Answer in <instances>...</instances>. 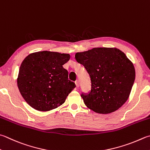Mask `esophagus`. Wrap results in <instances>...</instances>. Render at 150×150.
I'll return each instance as SVG.
<instances>
[{
	"label": "esophagus",
	"mask_w": 150,
	"mask_h": 150,
	"mask_svg": "<svg viewBox=\"0 0 150 150\" xmlns=\"http://www.w3.org/2000/svg\"><path fill=\"white\" fill-rule=\"evenodd\" d=\"M75 83H76V87H80V82H79L78 80H76V81H75Z\"/></svg>",
	"instance_id": "1"
}]
</instances>
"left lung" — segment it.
<instances>
[{"mask_svg":"<svg viewBox=\"0 0 150 150\" xmlns=\"http://www.w3.org/2000/svg\"><path fill=\"white\" fill-rule=\"evenodd\" d=\"M91 81V91L82 94L86 106L98 114L116 111L128 100L135 79L133 63L115 47H94L76 53Z\"/></svg>","mask_w":150,"mask_h":150,"instance_id":"8db88e82","label":"left lung"}]
</instances>
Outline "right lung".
<instances>
[{
	"label": "right lung",
	"instance_id": "right-lung-1",
	"mask_svg": "<svg viewBox=\"0 0 150 150\" xmlns=\"http://www.w3.org/2000/svg\"><path fill=\"white\" fill-rule=\"evenodd\" d=\"M70 58L68 53L43 51L30 53L24 59L17 84L23 98L32 108L50 111L65 102L76 87L63 67Z\"/></svg>",
	"mask_w": 150,
	"mask_h": 150
}]
</instances>
